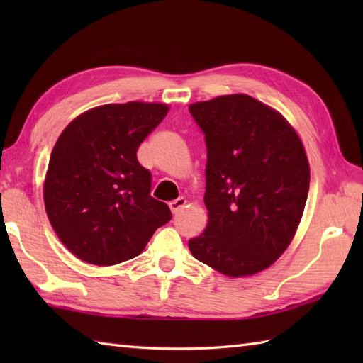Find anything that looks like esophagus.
<instances>
[{"label":"esophagus","mask_w":363,"mask_h":363,"mask_svg":"<svg viewBox=\"0 0 363 363\" xmlns=\"http://www.w3.org/2000/svg\"><path fill=\"white\" fill-rule=\"evenodd\" d=\"M186 204H187V199L179 196L177 199H173V201H169L168 207H169V211H172V213H177V212L182 209V207H186Z\"/></svg>","instance_id":"esophagus-1"}]
</instances>
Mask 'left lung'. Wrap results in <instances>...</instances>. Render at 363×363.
<instances>
[{"instance_id":"left-lung-1","label":"left lung","mask_w":363,"mask_h":363,"mask_svg":"<svg viewBox=\"0 0 363 363\" xmlns=\"http://www.w3.org/2000/svg\"><path fill=\"white\" fill-rule=\"evenodd\" d=\"M207 146V226L189 242L229 277L256 274L289 248L303 218L311 168L303 142L273 107L245 94L189 106Z\"/></svg>"}]
</instances>
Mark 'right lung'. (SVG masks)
Listing matches in <instances>:
<instances>
[{"mask_svg":"<svg viewBox=\"0 0 363 363\" xmlns=\"http://www.w3.org/2000/svg\"><path fill=\"white\" fill-rule=\"evenodd\" d=\"M168 111L164 103L98 106L59 135L43 182L45 211L78 259L121 264L172 220L168 206L150 195L151 174L137 160L138 146Z\"/></svg>","mask_w":363,"mask_h":363,"instance_id":"right-lung-1","label":"right lung"}]
</instances>
